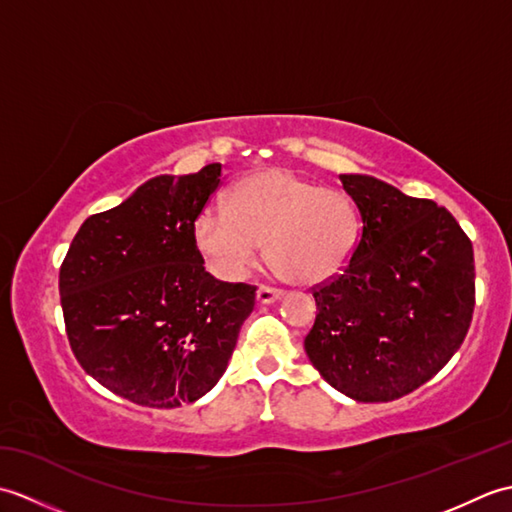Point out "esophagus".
I'll return each instance as SVG.
<instances>
[{"label":"esophagus","mask_w":512,"mask_h":512,"mask_svg":"<svg viewBox=\"0 0 512 512\" xmlns=\"http://www.w3.org/2000/svg\"><path fill=\"white\" fill-rule=\"evenodd\" d=\"M281 297H284V290L273 288V286H259V290H257V301L264 303V306L266 303H275Z\"/></svg>","instance_id":"esophagus-1"}]
</instances>
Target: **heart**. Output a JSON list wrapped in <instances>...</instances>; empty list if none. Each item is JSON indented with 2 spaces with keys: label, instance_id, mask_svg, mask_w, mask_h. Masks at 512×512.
<instances>
[{
  "label": "heart",
  "instance_id": "heart-1",
  "mask_svg": "<svg viewBox=\"0 0 512 512\" xmlns=\"http://www.w3.org/2000/svg\"><path fill=\"white\" fill-rule=\"evenodd\" d=\"M358 237L354 204L286 169H266L233 184L226 211L204 209L193 242L220 277L239 279L257 264L262 244L281 275L314 286L341 273Z\"/></svg>",
  "mask_w": 512,
  "mask_h": 512
}]
</instances>
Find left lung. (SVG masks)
I'll return each instance as SVG.
<instances>
[{"instance_id": "8db88e82", "label": "left lung", "mask_w": 512, "mask_h": 512, "mask_svg": "<svg viewBox=\"0 0 512 512\" xmlns=\"http://www.w3.org/2000/svg\"><path fill=\"white\" fill-rule=\"evenodd\" d=\"M361 213L343 273L317 288L303 347L341 394L389 402L427 383L460 350L475 308L471 239L433 200L372 176H341Z\"/></svg>"}]
</instances>
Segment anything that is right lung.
<instances>
[{
	"mask_svg": "<svg viewBox=\"0 0 512 512\" xmlns=\"http://www.w3.org/2000/svg\"><path fill=\"white\" fill-rule=\"evenodd\" d=\"M222 165L158 176L110 211L90 215L59 270L65 332L76 361L114 394L171 409L211 391L255 308V286L204 270L195 217Z\"/></svg>",
	"mask_w": 512,
	"mask_h": 512,
	"instance_id": "right-lung-1",
	"label": "right lung"
}]
</instances>
